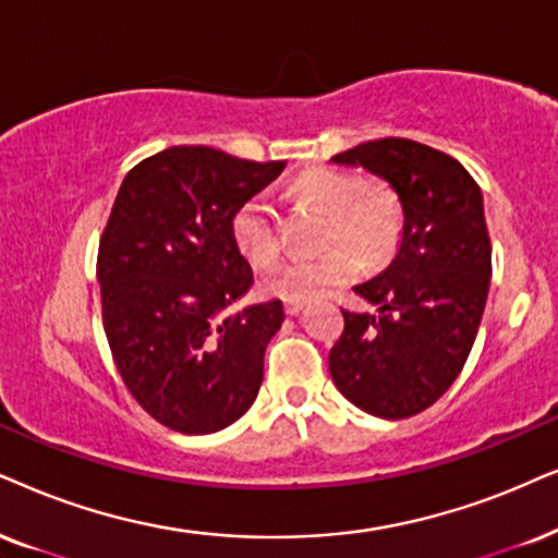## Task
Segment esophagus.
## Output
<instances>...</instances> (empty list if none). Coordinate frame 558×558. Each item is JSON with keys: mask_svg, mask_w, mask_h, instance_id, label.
I'll use <instances>...</instances> for the list:
<instances>
[{"mask_svg": "<svg viewBox=\"0 0 558 558\" xmlns=\"http://www.w3.org/2000/svg\"><path fill=\"white\" fill-rule=\"evenodd\" d=\"M303 312V303H295V301H288L286 303V314L288 316H299Z\"/></svg>", "mask_w": 558, "mask_h": 558, "instance_id": "34e87169", "label": "esophagus"}]
</instances>
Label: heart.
Listing matches in <instances>:
<instances>
[{
	"mask_svg": "<svg viewBox=\"0 0 558 558\" xmlns=\"http://www.w3.org/2000/svg\"><path fill=\"white\" fill-rule=\"evenodd\" d=\"M293 195L308 208L327 214L319 257L293 259L265 280V291L286 301L312 303L350 283L365 265L386 263L401 239L404 214L386 185H368L352 172L314 167L299 174ZM231 234L242 255L259 270L280 259V227L265 195H252L231 218Z\"/></svg>",
	"mask_w": 558,
	"mask_h": 558,
	"instance_id": "heart-1",
	"label": "heart"
}]
</instances>
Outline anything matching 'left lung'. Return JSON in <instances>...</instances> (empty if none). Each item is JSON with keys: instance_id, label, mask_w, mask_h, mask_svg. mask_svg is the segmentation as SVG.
<instances>
[{"instance_id": "8db88e82", "label": "left lung", "mask_w": 558, "mask_h": 558, "mask_svg": "<svg viewBox=\"0 0 558 558\" xmlns=\"http://www.w3.org/2000/svg\"><path fill=\"white\" fill-rule=\"evenodd\" d=\"M331 161L389 182L404 214L393 263L355 286L378 314L342 312L331 380L373 417H412L450 389L482 324L492 278L482 190L461 161L409 138L365 141Z\"/></svg>"}]
</instances>
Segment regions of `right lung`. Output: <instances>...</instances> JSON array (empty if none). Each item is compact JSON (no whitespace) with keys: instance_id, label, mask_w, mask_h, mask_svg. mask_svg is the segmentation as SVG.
<instances>
[{"instance_id":"1","label":"right lung","mask_w":558,"mask_h":558,"mask_svg":"<svg viewBox=\"0 0 558 558\" xmlns=\"http://www.w3.org/2000/svg\"><path fill=\"white\" fill-rule=\"evenodd\" d=\"M210 146H172L125 174L97 252L102 324L125 389L185 435L236 422L263 384L283 303L223 316L252 288L236 208L283 172Z\"/></svg>"}]
</instances>
